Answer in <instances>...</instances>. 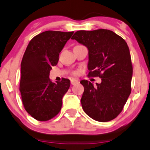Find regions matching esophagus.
<instances>
[{
    "label": "esophagus",
    "mask_w": 150,
    "mask_h": 150,
    "mask_svg": "<svg viewBox=\"0 0 150 150\" xmlns=\"http://www.w3.org/2000/svg\"><path fill=\"white\" fill-rule=\"evenodd\" d=\"M79 83V81L76 79H73L71 80V85H75L76 84V83Z\"/></svg>",
    "instance_id": "34e87169"
}]
</instances>
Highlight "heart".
<instances>
[{"instance_id":"1","label":"heart","mask_w":150,"mask_h":150,"mask_svg":"<svg viewBox=\"0 0 150 150\" xmlns=\"http://www.w3.org/2000/svg\"><path fill=\"white\" fill-rule=\"evenodd\" d=\"M73 74L75 75V76L78 75V71H74V73H73Z\"/></svg>"}]
</instances>
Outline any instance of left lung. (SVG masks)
<instances>
[{
	"instance_id": "obj_1",
	"label": "left lung",
	"mask_w": 150,
	"mask_h": 150,
	"mask_svg": "<svg viewBox=\"0 0 150 150\" xmlns=\"http://www.w3.org/2000/svg\"><path fill=\"white\" fill-rule=\"evenodd\" d=\"M71 38L88 48V76L101 79L95 86L87 80L81 81L84 87L81 99L83 111L98 122L114 120L131 94L133 68L127 43L107 29L78 30Z\"/></svg>"
}]
</instances>
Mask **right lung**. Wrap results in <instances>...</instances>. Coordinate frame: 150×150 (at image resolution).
<instances>
[{
  "label": "right lung",
  "mask_w": 150,
  "mask_h": 150,
  "mask_svg": "<svg viewBox=\"0 0 150 150\" xmlns=\"http://www.w3.org/2000/svg\"><path fill=\"white\" fill-rule=\"evenodd\" d=\"M73 33L46 30L33 37L25 49L21 64L19 90L25 111L35 120H50L62 109V98L69 88L70 81L63 78L54 83L49 74Z\"/></svg>",
  "instance_id": "obj_1"
}]
</instances>
